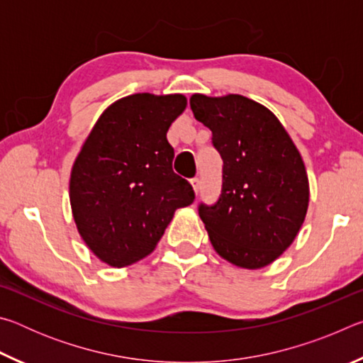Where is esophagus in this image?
<instances>
[{"label": "esophagus", "instance_id": "obj_1", "mask_svg": "<svg viewBox=\"0 0 363 363\" xmlns=\"http://www.w3.org/2000/svg\"><path fill=\"white\" fill-rule=\"evenodd\" d=\"M190 184H192L195 194H199V190H200V179H199V177H196V176L192 177V179H190Z\"/></svg>", "mask_w": 363, "mask_h": 363}]
</instances>
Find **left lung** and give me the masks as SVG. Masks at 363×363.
Returning a JSON list of instances; mask_svg holds the SVG:
<instances>
[{
    "instance_id": "left-lung-1",
    "label": "left lung",
    "mask_w": 363,
    "mask_h": 363,
    "mask_svg": "<svg viewBox=\"0 0 363 363\" xmlns=\"http://www.w3.org/2000/svg\"><path fill=\"white\" fill-rule=\"evenodd\" d=\"M194 116L213 133L223 158V187L199 214L218 253L245 269L267 266L304 223L309 182L296 145L269 108L229 94L190 97Z\"/></svg>"
}]
</instances>
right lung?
<instances>
[{"instance_id": "obj_1", "label": "right lung", "mask_w": 363, "mask_h": 363, "mask_svg": "<svg viewBox=\"0 0 363 363\" xmlns=\"http://www.w3.org/2000/svg\"><path fill=\"white\" fill-rule=\"evenodd\" d=\"M181 94H133L112 104L78 153L70 203L79 235L113 267L143 259L157 247L177 208L194 201L190 182L173 171L167 139L184 108Z\"/></svg>"}]
</instances>
